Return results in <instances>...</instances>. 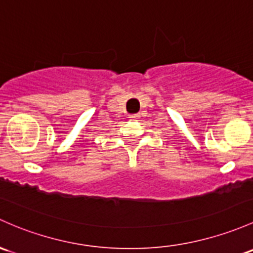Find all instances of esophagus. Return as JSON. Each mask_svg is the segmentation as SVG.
<instances>
[{"label": "esophagus", "mask_w": 253, "mask_h": 253, "mask_svg": "<svg viewBox=\"0 0 253 253\" xmlns=\"http://www.w3.org/2000/svg\"><path fill=\"white\" fill-rule=\"evenodd\" d=\"M139 114H131V115H129V119L131 120H137V119H139Z\"/></svg>", "instance_id": "1"}]
</instances>
